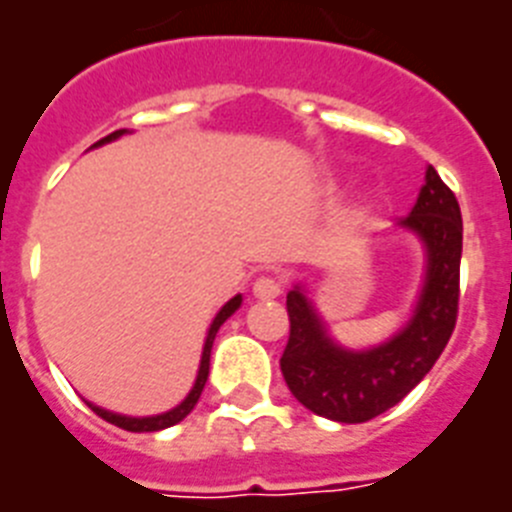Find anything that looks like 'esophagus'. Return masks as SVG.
I'll return each instance as SVG.
<instances>
[{"instance_id": "34e87169", "label": "esophagus", "mask_w": 512, "mask_h": 512, "mask_svg": "<svg viewBox=\"0 0 512 512\" xmlns=\"http://www.w3.org/2000/svg\"><path fill=\"white\" fill-rule=\"evenodd\" d=\"M283 293V285H280V280L277 277H259L256 283H253V296L261 301H269V299H277Z\"/></svg>"}]
</instances>
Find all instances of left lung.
Wrapping results in <instances>:
<instances>
[{"label":"left lung","instance_id":"1","mask_svg":"<svg viewBox=\"0 0 512 512\" xmlns=\"http://www.w3.org/2000/svg\"><path fill=\"white\" fill-rule=\"evenodd\" d=\"M398 227L422 240L427 272L414 318L387 342L371 350H347L328 336L301 285L288 291L291 334L280 371L293 398L318 417L358 425L384 414L430 374L457 326L462 213L433 165L427 168L417 205Z\"/></svg>","mask_w":512,"mask_h":512}]
</instances>
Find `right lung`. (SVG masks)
Returning <instances> with one entry per match:
<instances>
[{
	"label": "right lung",
	"mask_w": 512,
	"mask_h": 512,
	"mask_svg": "<svg viewBox=\"0 0 512 512\" xmlns=\"http://www.w3.org/2000/svg\"><path fill=\"white\" fill-rule=\"evenodd\" d=\"M122 133H125V130H114L112 136L101 138V141H98L95 146L106 144V141H114V138H120ZM240 304H243V296L237 293L235 299H229L227 304H224V307L219 310V315L213 318L211 328H208V339H205V347H202L200 371H197L194 387L189 390V395H186V398L181 400L176 408H170V411H165V414H157V417H122V414L106 411V408L93 406V403H87V406L93 408L95 414H98L101 419H106V422H112V425L122 427V430H128V433H157V430H165V427H170V425H178V422H181V419H184L194 406H197V400H200V395H202V387H205V382H208V371H211L213 339H216V334H219V328L224 326V320L232 318Z\"/></svg>",
	"instance_id": "1"
}]
</instances>
